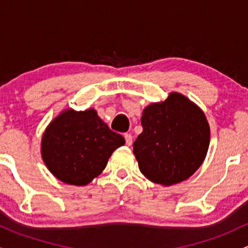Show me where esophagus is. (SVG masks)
<instances>
[{
    "label": "esophagus",
    "instance_id": "esophagus-1",
    "mask_svg": "<svg viewBox=\"0 0 248 248\" xmlns=\"http://www.w3.org/2000/svg\"><path fill=\"white\" fill-rule=\"evenodd\" d=\"M124 140H126L127 146H130V144L133 143V138H132V135H130V134H128V133L124 134Z\"/></svg>",
    "mask_w": 248,
    "mask_h": 248
}]
</instances>
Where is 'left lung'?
I'll use <instances>...</instances> for the list:
<instances>
[{
	"mask_svg": "<svg viewBox=\"0 0 248 248\" xmlns=\"http://www.w3.org/2000/svg\"><path fill=\"white\" fill-rule=\"evenodd\" d=\"M143 130L133 144L140 171L154 183L186 181L203 163L210 144L205 114L186 96L172 92L143 109Z\"/></svg>",
	"mask_w": 248,
	"mask_h": 248,
	"instance_id": "8db88e82",
	"label": "left lung"
}]
</instances>
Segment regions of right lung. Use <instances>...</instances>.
I'll return each instance as SVG.
<instances>
[{"mask_svg": "<svg viewBox=\"0 0 248 248\" xmlns=\"http://www.w3.org/2000/svg\"><path fill=\"white\" fill-rule=\"evenodd\" d=\"M124 139L93 108L66 109L51 121L42 139V157L52 175L71 186H86L107 166Z\"/></svg>", "mask_w": 248, "mask_h": 248, "instance_id": "add662e5", "label": "right lung"}]
</instances>
